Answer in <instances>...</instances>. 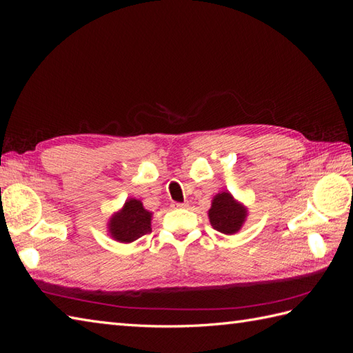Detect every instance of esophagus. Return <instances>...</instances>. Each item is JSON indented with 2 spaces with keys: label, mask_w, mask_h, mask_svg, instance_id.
I'll list each match as a JSON object with an SVG mask.
<instances>
[{
  "label": "esophagus",
  "mask_w": 353,
  "mask_h": 353,
  "mask_svg": "<svg viewBox=\"0 0 353 353\" xmlns=\"http://www.w3.org/2000/svg\"><path fill=\"white\" fill-rule=\"evenodd\" d=\"M187 206H188V203H178V201L172 203L174 209H183V208H187Z\"/></svg>",
  "instance_id": "34e87169"
}]
</instances>
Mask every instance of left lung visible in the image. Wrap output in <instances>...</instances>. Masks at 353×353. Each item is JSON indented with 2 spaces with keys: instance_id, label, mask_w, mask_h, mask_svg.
<instances>
[{
  "instance_id": "8db88e82",
  "label": "left lung",
  "mask_w": 353,
  "mask_h": 353,
  "mask_svg": "<svg viewBox=\"0 0 353 353\" xmlns=\"http://www.w3.org/2000/svg\"><path fill=\"white\" fill-rule=\"evenodd\" d=\"M245 215H248L245 209L230 193L216 194L209 210L212 227L223 234L237 232L243 225Z\"/></svg>"
}]
</instances>
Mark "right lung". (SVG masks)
Returning a JSON list of instances; mask_svg holds the SVG:
<instances>
[{
    "instance_id": "obj_1",
    "label": "right lung",
    "mask_w": 353,
    "mask_h": 353,
    "mask_svg": "<svg viewBox=\"0 0 353 353\" xmlns=\"http://www.w3.org/2000/svg\"><path fill=\"white\" fill-rule=\"evenodd\" d=\"M152 213L143 208L140 200H126L121 212H117L109 222L112 237L122 243H131L145 234L152 232Z\"/></svg>"
}]
</instances>
